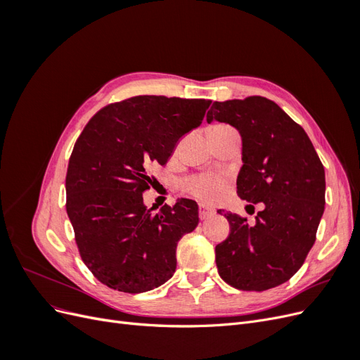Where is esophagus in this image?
<instances>
[{
	"label": "esophagus",
	"instance_id": "esophagus-1",
	"mask_svg": "<svg viewBox=\"0 0 360 360\" xmlns=\"http://www.w3.org/2000/svg\"><path fill=\"white\" fill-rule=\"evenodd\" d=\"M213 214H214V210H213V209H209V207L204 205V204L200 205V219H201V221H207V219H209V217H212Z\"/></svg>",
	"mask_w": 360,
	"mask_h": 360
}]
</instances>
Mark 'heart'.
<instances>
[{"label": "heart", "mask_w": 360, "mask_h": 360, "mask_svg": "<svg viewBox=\"0 0 360 360\" xmlns=\"http://www.w3.org/2000/svg\"><path fill=\"white\" fill-rule=\"evenodd\" d=\"M226 180L221 174H204L184 183V189L204 202H214L225 189Z\"/></svg>", "instance_id": "obj_1"}]
</instances>
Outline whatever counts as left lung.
Returning <instances> with one entry per match:
<instances>
[{
    "label": "left lung",
    "mask_w": 360,
    "mask_h": 360,
    "mask_svg": "<svg viewBox=\"0 0 360 360\" xmlns=\"http://www.w3.org/2000/svg\"><path fill=\"white\" fill-rule=\"evenodd\" d=\"M213 120L240 132L237 193L248 207L263 205L254 225L225 214L230 234L214 249L217 271L237 290L278 287L302 267L315 242L326 202L323 163L303 127L266 97L213 102L207 123Z\"/></svg>",
    "instance_id": "left-lung-1"
}]
</instances>
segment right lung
<instances>
[{"label": "right lung", "instance_id": "add662e5", "mask_svg": "<svg viewBox=\"0 0 360 360\" xmlns=\"http://www.w3.org/2000/svg\"><path fill=\"white\" fill-rule=\"evenodd\" d=\"M210 103L135 96L105 106L76 139L66 210L82 261L106 287L144 292L176 271L177 243L198 225V205L181 198L151 213L143 192L153 181L148 167L167 165Z\"/></svg>", "mask_w": 360, "mask_h": 360}]
</instances>
